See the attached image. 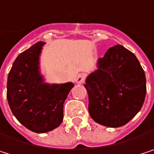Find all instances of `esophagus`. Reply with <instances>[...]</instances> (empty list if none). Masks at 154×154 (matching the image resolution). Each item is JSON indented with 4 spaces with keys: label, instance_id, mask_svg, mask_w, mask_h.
Returning <instances> with one entry per match:
<instances>
[{
    "label": "esophagus",
    "instance_id": "34e87169",
    "mask_svg": "<svg viewBox=\"0 0 154 154\" xmlns=\"http://www.w3.org/2000/svg\"><path fill=\"white\" fill-rule=\"evenodd\" d=\"M85 80H86V76L85 75H79L78 76H76V79H75V83L76 84H84L85 83Z\"/></svg>",
    "mask_w": 154,
    "mask_h": 154
}]
</instances>
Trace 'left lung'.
Listing matches in <instances>:
<instances>
[{
    "label": "left lung",
    "instance_id": "left-lung-1",
    "mask_svg": "<svg viewBox=\"0 0 154 154\" xmlns=\"http://www.w3.org/2000/svg\"><path fill=\"white\" fill-rule=\"evenodd\" d=\"M92 119L107 127L126 125L141 110L146 95L144 71L122 45L110 48L86 79Z\"/></svg>",
    "mask_w": 154,
    "mask_h": 154
}]
</instances>
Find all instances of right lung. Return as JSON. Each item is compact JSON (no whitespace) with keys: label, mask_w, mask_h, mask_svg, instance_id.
Returning a JSON list of instances; mask_svg holds the SVG:
<instances>
[{"label":"right lung","mask_w":154,"mask_h":154,"mask_svg":"<svg viewBox=\"0 0 154 154\" xmlns=\"http://www.w3.org/2000/svg\"><path fill=\"white\" fill-rule=\"evenodd\" d=\"M45 42L38 41L20 53L12 64L7 81V99L17 120L29 130L42 134L63 121L64 102L74 84H48L39 71V56Z\"/></svg>","instance_id":"right-lung-1"}]
</instances>
